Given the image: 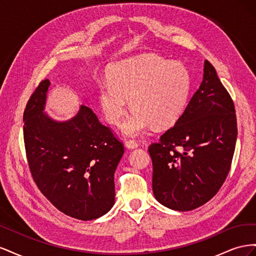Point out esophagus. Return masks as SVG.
<instances>
[{"instance_id": "esophagus-1", "label": "esophagus", "mask_w": 256, "mask_h": 256, "mask_svg": "<svg viewBox=\"0 0 256 256\" xmlns=\"http://www.w3.org/2000/svg\"><path fill=\"white\" fill-rule=\"evenodd\" d=\"M125 146L127 147L128 150H134L138 146V144L134 140H128V141L125 142Z\"/></svg>"}]
</instances>
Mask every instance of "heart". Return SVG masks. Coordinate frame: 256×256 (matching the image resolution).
I'll return each mask as SVG.
<instances>
[{"label": "heart", "mask_w": 256, "mask_h": 256, "mask_svg": "<svg viewBox=\"0 0 256 256\" xmlns=\"http://www.w3.org/2000/svg\"><path fill=\"white\" fill-rule=\"evenodd\" d=\"M191 79L188 69L147 54L124 60L111 70L110 80L99 83V102L106 120L118 124L129 106L134 109L124 120L127 136H138L175 122L187 104Z\"/></svg>", "instance_id": "obj_1"}]
</instances>
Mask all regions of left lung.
I'll return each mask as SVG.
<instances>
[{"label": "left lung", "mask_w": 256, "mask_h": 256, "mask_svg": "<svg viewBox=\"0 0 256 256\" xmlns=\"http://www.w3.org/2000/svg\"><path fill=\"white\" fill-rule=\"evenodd\" d=\"M236 140L234 102L206 60L203 81L182 114L148 147L154 198L178 212L207 203L226 180Z\"/></svg>", "instance_id": "left-lung-1"}]
</instances>
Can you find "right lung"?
Here are the masks:
<instances>
[{
	"label": "right lung",
	"instance_id": "right-lung-1",
	"mask_svg": "<svg viewBox=\"0 0 256 256\" xmlns=\"http://www.w3.org/2000/svg\"><path fill=\"white\" fill-rule=\"evenodd\" d=\"M50 81L40 83L23 113L30 171L38 189L58 210L88 221L115 202L114 173L124 145L88 106L58 122L44 113Z\"/></svg>",
	"mask_w": 256,
	"mask_h": 256
}]
</instances>
